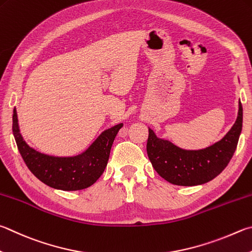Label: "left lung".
<instances>
[{
  "label": "left lung",
  "mask_w": 252,
  "mask_h": 252,
  "mask_svg": "<svg viewBox=\"0 0 252 252\" xmlns=\"http://www.w3.org/2000/svg\"><path fill=\"white\" fill-rule=\"evenodd\" d=\"M242 129V104L239 100L238 117L229 132L209 148L186 151L171 142L158 139L149 129L146 152L154 170L174 185L194 186L204 184L219 175L230 162L237 149Z\"/></svg>",
  "instance_id": "left-lung-1"
}]
</instances>
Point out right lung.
I'll return each instance as SVG.
<instances>
[{"instance_id":"obj_1","label":"right lung","mask_w":252,"mask_h":252,"mask_svg":"<svg viewBox=\"0 0 252 252\" xmlns=\"http://www.w3.org/2000/svg\"><path fill=\"white\" fill-rule=\"evenodd\" d=\"M122 126L120 123L102 132L78 157L54 158L39 153L25 143L18 130L16 110L13 111L12 130L23 161L44 184L62 190L84 189L97 182L107 166L114 138Z\"/></svg>"}]
</instances>
